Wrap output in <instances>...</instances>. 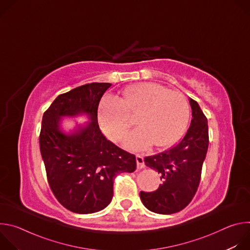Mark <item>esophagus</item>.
Here are the masks:
<instances>
[{"instance_id":"obj_1","label":"esophagus","mask_w":250,"mask_h":250,"mask_svg":"<svg viewBox=\"0 0 250 250\" xmlns=\"http://www.w3.org/2000/svg\"><path fill=\"white\" fill-rule=\"evenodd\" d=\"M135 159H136V166H137V169H142V168L146 167L144 157H142L141 155L137 154V155L135 156Z\"/></svg>"}]
</instances>
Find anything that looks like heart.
Segmentation results:
<instances>
[{
    "label": "heart",
    "mask_w": 250,
    "mask_h": 250,
    "mask_svg": "<svg viewBox=\"0 0 250 250\" xmlns=\"http://www.w3.org/2000/svg\"><path fill=\"white\" fill-rule=\"evenodd\" d=\"M137 116L139 127L128 132L125 145L144 150L153 144L165 147L183 134L190 117L187 98L156 83H142L127 87L124 99L106 95L100 104L101 125L111 139L119 140Z\"/></svg>",
    "instance_id": "b5f03b06"
}]
</instances>
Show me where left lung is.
<instances>
[{
    "mask_svg": "<svg viewBox=\"0 0 250 250\" xmlns=\"http://www.w3.org/2000/svg\"><path fill=\"white\" fill-rule=\"evenodd\" d=\"M192 121L184 137L173 147L145 158L146 165L157 171L162 183L154 192L139 193L149 210L171 215L182 210L195 196L208 147V120L199 104L189 99Z\"/></svg>",
    "mask_w": 250,
    "mask_h": 250,
    "instance_id": "8db88e82",
    "label": "left lung"
}]
</instances>
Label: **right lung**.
Listing matches in <instances>:
<instances>
[{
	"label": "right lung",
	"mask_w": 250,
	"mask_h": 250,
	"mask_svg": "<svg viewBox=\"0 0 250 250\" xmlns=\"http://www.w3.org/2000/svg\"><path fill=\"white\" fill-rule=\"evenodd\" d=\"M111 83H91L59 95L43 114L40 146L50 189L58 202L76 213L104 209L114 195L118 174L131 173L136 160L105 138L98 124V106ZM88 117L67 134L63 117Z\"/></svg>",
	"instance_id": "1"
}]
</instances>
